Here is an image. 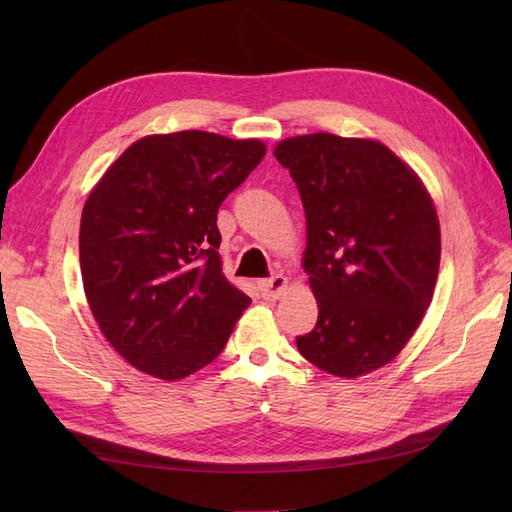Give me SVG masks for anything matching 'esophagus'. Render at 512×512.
<instances>
[{
  "mask_svg": "<svg viewBox=\"0 0 512 512\" xmlns=\"http://www.w3.org/2000/svg\"><path fill=\"white\" fill-rule=\"evenodd\" d=\"M286 284L288 281L284 275H273V277L259 281V292H262V297L266 301H275L281 297V292L286 290Z\"/></svg>",
  "mask_w": 512,
  "mask_h": 512,
  "instance_id": "34e87169",
  "label": "esophagus"
}]
</instances>
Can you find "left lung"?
<instances>
[{
  "instance_id": "1",
  "label": "left lung",
  "mask_w": 512,
  "mask_h": 512,
  "mask_svg": "<svg viewBox=\"0 0 512 512\" xmlns=\"http://www.w3.org/2000/svg\"><path fill=\"white\" fill-rule=\"evenodd\" d=\"M308 246L303 270L319 301L297 336L312 365L356 378L387 365L427 312L440 268V222L420 178L383 143L334 134L286 138Z\"/></svg>"
}]
</instances>
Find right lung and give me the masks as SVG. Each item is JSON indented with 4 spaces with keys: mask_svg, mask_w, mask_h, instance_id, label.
Here are the masks:
<instances>
[{
    "mask_svg": "<svg viewBox=\"0 0 512 512\" xmlns=\"http://www.w3.org/2000/svg\"><path fill=\"white\" fill-rule=\"evenodd\" d=\"M266 156L259 140L156 134L136 140L83 206L85 297L127 363L162 380L220 356L250 297L222 275L217 209Z\"/></svg>",
    "mask_w": 512,
    "mask_h": 512,
    "instance_id": "add662e5",
    "label": "right lung"
}]
</instances>
